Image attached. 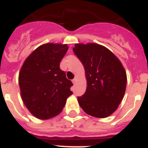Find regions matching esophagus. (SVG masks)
<instances>
[{"instance_id": "obj_1", "label": "esophagus", "mask_w": 148, "mask_h": 148, "mask_svg": "<svg viewBox=\"0 0 148 148\" xmlns=\"http://www.w3.org/2000/svg\"><path fill=\"white\" fill-rule=\"evenodd\" d=\"M72 82H73V84H75V82H76V79H73V81H72Z\"/></svg>"}]
</instances>
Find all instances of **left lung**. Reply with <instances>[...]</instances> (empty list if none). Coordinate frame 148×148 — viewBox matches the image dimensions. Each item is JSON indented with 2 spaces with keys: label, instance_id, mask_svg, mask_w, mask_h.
Listing matches in <instances>:
<instances>
[{
  "label": "left lung",
  "instance_id": "8db88e82",
  "mask_svg": "<svg viewBox=\"0 0 148 148\" xmlns=\"http://www.w3.org/2000/svg\"><path fill=\"white\" fill-rule=\"evenodd\" d=\"M73 52L85 70L87 88L78 97L82 109L97 118L114 113L123 100L126 88L125 69L109 49L98 44H75Z\"/></svg>",
  "mask_w": 148,
  "mask_h": 148
}]
</instances>
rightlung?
Wrapping results in <instances>:
<instances>
[{
	"label": "right lung",
	"mask_w": 148,
	"mask_h": 148,
	"mask_svg": "<svg viewBox=\"0 0 148 148\" xmlns=\"http://www.w3.org/2000/svg\"><path fill=\"white\" fill-rule=\"evenodd\" d=\"M68 48L67 45L45 44L33 51L22 66L19 74L22 99L38 119L58 115L73 94V83L60 68Z\"/></svg>",
	"instance_id": "obj_1"
}]
</instances>
